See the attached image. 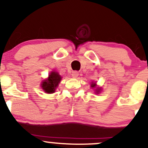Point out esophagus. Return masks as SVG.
Instances as JSON below:
<instances>
[{"mask_svg":"<svg viewBox=\"0 0 148 148\" xmlns=\"http://www.w3.org/2000/svg\"><path fill=\"white\" fill-rule=\"evenodd\" d=\"M78 76H79V72H78L77 71H74V72H72V76L73 78H76Z\"/></svg>","mask_w":148,"mask_h":148,"instance_id":"esophagus-1","label":"esophagus"}]
</instances>
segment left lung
<instances>
[{
	"mask_svg": "<svg viewBox=\"0 0 148 148\" xmlns=\"http://www.w3.org/2000/svg\"><path fill=\"white\" fill-rule=\"evenodd\" d=\"M91 87H92V88H95V87H96V84H95H95H94V83H93V84H92ZM99 91H100V88H99V89L96 90V92H97V93H99Z\"/></svg>",
	"mask_w": 148,
	"mask_h": 148,
	"instance_id": "left-lung-1",
	"label": "left lung"
}]
</instances>
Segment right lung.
<instances>
[{"label": "right lung", "instance_id": "1", "mask_svg": "<svg viewBox=\"0 0 148 148\" xmlns=\"http://www.w3.org/2000/svg\"><path fill=\"white\" fill-rule=\"evenodd\" d=\"M61 76L58 72H52L49 74L48 79L43 81L42 84V89L47 93H53L56 88L60 83Z\"/></svg>", "mask_w": 148, "mask_h": 148}]
</instances>
